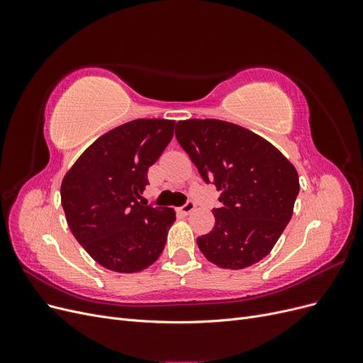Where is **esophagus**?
I'll use <instances>...</instances> for the list:
<instances>
[{
	"label": "esophagus",
	"mask_w": 363,
	"mask_h": 363,
	"mask_svg": "<svg viewBox=\"0 0 363 363\" xmlns=\"http://www.w3.org/2000/svg\"><path fill=\"white\" fill-rule=\"evenodd\" d=\"M195 211V203L194 201H188V203H186L183 207H180L179 208V212L182 213V215H189L191 212H194Z\"/></svg>",
	"instance_id": "1"
}]
</instances>
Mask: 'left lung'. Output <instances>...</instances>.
<instances>
[{
	"instance_id": "obj_1",
	"label": "left lung",
	"mask_w": 363,
	"mask_h": 363,
	"mask_svg": "<svg viewBox=\"0 0 363 363\" xmlns=\"http://www.w3.org/2000/svg\"><path fill=\"white\" fill-rule=\"evenodd\" d=\"M175 138L203 180L223 192L215 227L196 239L204 257L242 269L268 256L300 192L294 164L267 139L227 121H179Z\"/></svg>"
}]
</instances>
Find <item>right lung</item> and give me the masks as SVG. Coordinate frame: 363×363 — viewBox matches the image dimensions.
<instances>
[{"label":"right lung","instance_id":"obj_1","mask_svg":"<svg viewBox=\"0 0 363 363\" xmlns=\"http://www.w3.org/2000/svg\"><path fill=\"white\" fill-rule=\"evenodd\" d=\"M175 121L135 119L98 138L63 177L60 196L74 238L96 263L139 272L155 263L175 221L174 208L138 200L147 172L174 136Z\"/></svg>","mask_w":363,"mask_h":363}]
</instances>
